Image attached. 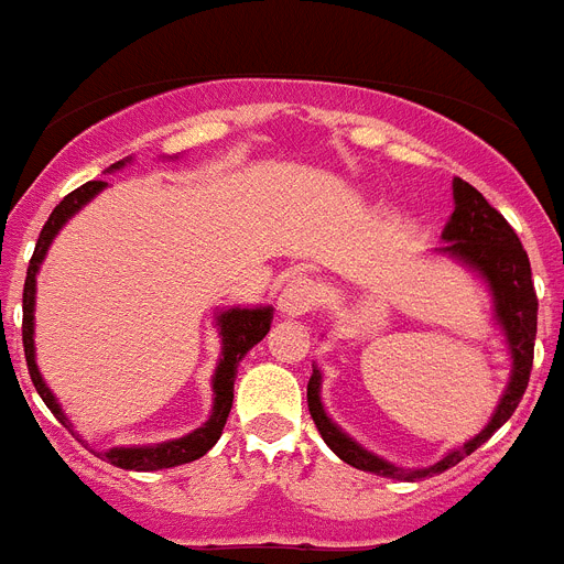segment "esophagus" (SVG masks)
Segmentation results:
<instances>
[{"mask_svg": "<svg viewBox=\"0 0 564 564\" xmlns=\"http://www.w3.org/2000/svg\"><path fill=\"white\" fill-rule=\"evenodd\" d=\"M318 304V286L310 278H292L278 295V310L283 318H301Z\"/></svg>", "mask_w": 564, "mask_h": 564, "instance_id": "1", "label": "esophagus"}]
</instances>
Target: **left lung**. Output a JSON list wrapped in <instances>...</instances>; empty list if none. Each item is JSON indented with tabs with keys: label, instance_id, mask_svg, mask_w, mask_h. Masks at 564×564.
Returning <instances> with one entry per match:
<instances>
[{
	"label": "left lung",
	"instance_id": "obj_1",
	"mask_svg": "<svg viewBox=\"0 0 564 564\" xmlns=\"http://www.w3.org/2000/svg\"><path fill=\"white\" fill-rule=\"evenodd\" d=\"M453 215L442 231L444 246L435 249V254L453 258L456 263L467 267L485 281L490 301H494V321L505 335L510 352V378L508 387L501 392L499 404H496L494 415L487 421L481 433L467 438L462 447H453L451 453H444L435 465L430 467H399L387 462V458L370 453L364 444H358L349 433L335 424L324 410L321 401V378L318 364L312 367L310 384H306V401H310V413L315 427H318L321 438L329 444V451L347 462V465L358 467V470L376 473V476H387V479L399 481H421L433 476V473H444L447 467L458 465L462 458L470 456L473 451H479L481 444L513 415V410L522 401L524 390H528V378H531L533 367V340H536V312L539 301L533 292L531 281V260L522 249L516 231L510 224L490 203L481 197V192L465 183L462 177L453 180Z\"/></svg>",
	"mask_w": 564,
	"mask_h": 564
}]
</instances>
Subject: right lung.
Instances as JSON below:
<instances>
[{"mask_svg":"<svg viewBox=\"0 0 564 564\" xmlns=\"http://www.w3.org/2000/svg\"><path fill=\"white\" fill-rule=\"evenodd\" d=\"M131 163V158L113 163L108 172H120L122 165ZM108 183L102 180H91L85 186L74 188L68 197H63V203L51 212L48 224L42 226L40 240H36V249H33V258L28 263V278H25V292H22V347H25V361L28 372H31V381L40 392V399L48 404L51 413L63 421L65 427L74 433V424L65 415L63 404L56 401V395L51 392V387L45 384L40 367H36V347H33V310H36V274H40L42 260L48 254L51 243L59 235L70 217L77 215L83 206L97 197ZM217 335H220V358H217L215 376H212V413L209 419L203 421L200 427L192 430V433L180 435V438H169V442L160 444H134V447H111V451H99L97 456H102L106 462H111L113 467H122V470H165V467L188 465L194 458L206 456L217 444L220 433L226 427V419H229L231 399H235V378H238V364L243 361V355L258 344V340L267 338L269 326H272V306H231V310H220L215 315ZM77 435V433H74Z\"/></svg>","mask_w":564,"mask_h":564,"instance_id":"right-lung-1","label":"right lung"}]
</instances>
